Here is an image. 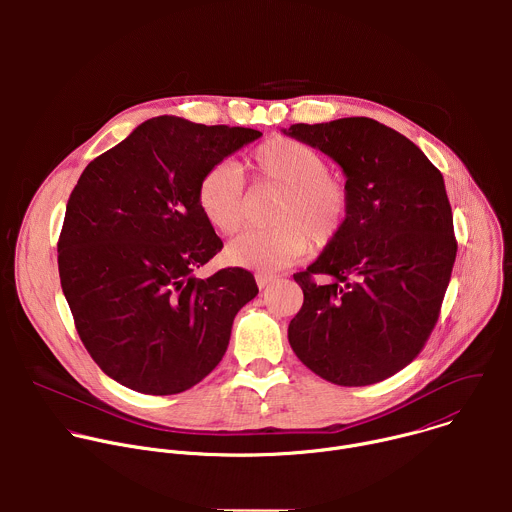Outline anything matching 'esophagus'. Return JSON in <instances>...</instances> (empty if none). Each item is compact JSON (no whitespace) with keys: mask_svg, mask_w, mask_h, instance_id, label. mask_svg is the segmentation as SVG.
<instances>
[{"mask_svg":"<svg viewBox=\"0 0 512 512\" xmlns=\"http://www.w3.org/2000/svg\"><path fill=\"white\" fill-rule=\"evenodd\" d=\"M255 279H257V285L263 289V287H267L271 281H275V275H271V273H257L255 275Z\"/></svg>","mask_w":512,"mask_h":512,"instance_id":"obj_1","label":"esophagus"}]
</instances>
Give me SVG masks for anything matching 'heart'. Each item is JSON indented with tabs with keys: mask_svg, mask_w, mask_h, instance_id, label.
I'll list each match as a JSON object with an SVG mask.
<instances>
[{
	"mask_svg": "<svg viewBox=\"0 0 512 512\" xmlns=\"http://www.w3.org/2000/svg\"><path fill=\"white\" fill-rule=\"evenodd\" d=\"M257 182L281 190L269 229L249 231L227 247L231 263L261 273L298 261L308 247L324 249L342 233L350 192L318 154L294 137H271L251 152ZM198 206L206 223L221 235H235L245 223V180L233 162H221L198 182Z\"/></svg>",
	"mask_w": 512,
	"mask_h": 512,
	"instance_id": "obj_1",
	"label": "heart"
}]
</instances>
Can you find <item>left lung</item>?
I'll use <instances>...</instances> for the list:
<instances>
[{
	"label": "left lung",
	"mask_w": 512,
	"mask_h": 512,
	"mask_svg": "<svg viewBox=\"0 0 512 512\" xmlns=\"http://www.w3.org/2000/svg\"><path fill=\"white\" fill-rule=\"evenodd\" d=\"M283 133L338 162L350 192L342 233L294 275L304 306L289 322V344L334 385L385 381L425 346L452 277L458 243L442 172L369 117L296 123Z\"/></svg>",
	"instance_id": "left-lung-1"
}]
</instances>
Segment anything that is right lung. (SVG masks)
<instances>
[{
  "label": "right lung",
  "mask_w": 512,
  "mask_h": 512,
  "mask_svg": "<svg viewBox=\"0 0 512 512\" xmlns=\"http://www.w3.org/2000/svg\"><path fill=\"white\" fill-rule=\"evenodd\" d=\"M261 131L148 119L95 158L72 190L58 273L77 332L101 371L145 395L200 383L227 352L251 271L194 275L223 249L198 206V182Z\"/></svg>",
  "instance_id": "right-lung-1"
}]
</instances>
